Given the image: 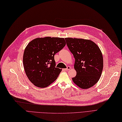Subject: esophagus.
Listing matches in <instances>:
<instances>
[{"instance_id": "1", "label": "esophagus", "mask_w": 122, "mask_h": 122, "mask_svg": "<svg viewBox=\"0 0 122 122\" xmlns=\"http://www.w3.org/2000/svg\"><path fill=\"white\" fill-rule=\"evenodd\" d=\"M71 69V67H70V66H68L67 67V68H66V69H64L63 70H65V71H68V70H70Z\"/></svg>"}]
</instances>
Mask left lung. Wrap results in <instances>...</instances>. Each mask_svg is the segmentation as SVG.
<instances>
[{"mask_svg":"<svg viewBox=\"0 0 122 122\" xmlns=\"http://www.w3.org/2000/svg\"><path fill=\"white\" fill-rule=\"evenodd\" d=\"M67 47L75 58L74 83L82 89L93 86L99 80L103 69V57L100 49L92 41L66 38Z\"/></svg>","mask_w":122,"mask_h":122,"instance_id":"obj_1","label":"left lung"}]
</instances>
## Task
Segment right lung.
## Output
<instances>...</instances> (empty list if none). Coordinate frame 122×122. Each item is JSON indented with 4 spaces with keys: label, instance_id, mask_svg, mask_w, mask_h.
Returning <instances> with one entry per match:
<instances>
[{
    "label": "right lung",
    "instance_id": "add662e5",
    "mask_svg": "<svg viewBox=\"0 0 122 122\" xmlns=\"http://www.w3.org/2000/svg\"><path fill=\"white\" fill-rule=\"evenodd\" d=\"M66 45L64 38H38L27 45L23 64L27 77L35 86L46 87L55 81L62 69L57 68L54 55Z\"/></svg>",
    "mask_w": 122,
    "mask_h": 122
}]
</instances>
